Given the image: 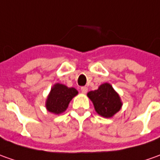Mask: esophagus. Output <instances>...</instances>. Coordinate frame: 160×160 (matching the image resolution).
Segmentation results:
<instances>
[{
    "instance_id": "1",
    "label": "esophagus",
    "mask_w": 160,
    "mask_h": 160,
    "mask_svg": "<svg viewBox=\"0 0 160 160\" xmlns=\"http://www.w3.org/2000/svg\"><path fill=\"white\" fill-rule=\"evenodd\" d=\"M80 90H81V93H82V94H87V92H88V88H87V87H82V88H80Z\"/></svg>"
}]
</instances>
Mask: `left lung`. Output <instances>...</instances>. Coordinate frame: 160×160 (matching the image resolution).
Returning a JSON list of instances; mask_svg holds the SVG:
<instances>
[{"mask_svg":"<svg viewBox=\"0 0 160 160\" xmlns=\"http://www.w3.org/2000/svg\"><path fill=\"white\" fill-rule=\"evenodd\" d=\"M88 96L94 104L95 111L106 118L113 117L122 105L119 94L108 83L102 84L98 89L88 92Z\"/></svg>","mask_w":160,"mask_h":160,"instance_id":"1","label":"left lung"}]
</instances>
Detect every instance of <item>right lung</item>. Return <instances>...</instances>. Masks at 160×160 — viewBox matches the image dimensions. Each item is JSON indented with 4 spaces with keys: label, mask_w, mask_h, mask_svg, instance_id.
Returning a JSON list of instances; mask_svg holds the SVG:
<instances>
[{
    "label": "right lung",
    "mask_w": 160,
    "mask_h": 160,
    "mask_svg": "<svg viewBox=\"0 0 160 160\" xmlns=\"http://www.w3.org/2000/svg\"><path fill=\"white\" fill-rule=\"evenodd\" d=\"M77 94L78 91L74 88H67L65 85L57 83L51 89L45 107L51 113L56 115L61 114L66 111L69 102Z\"/></svg>",
    "instance_id": "1"
}]
</instances>
